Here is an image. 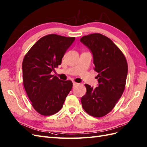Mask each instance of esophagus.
<instances>
[{
	"instance_id": "obj_1",
	"label": "esophagus",
	"mask_w": 147,
	"mask_h": 147,
	"mask_svg": "<svg viewBox=\"0 0 147 147\" xmlns=\"http://www.w3.org/2000/svg\"><path fill=\"white\" fill-rule=\"evenodd\" d=\"M78 83H76V82H74V81H73V86H76V85H78Z\"/></svg>"
}]
</instances>
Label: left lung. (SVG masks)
Wrapping results in <instances>:
<instances>
[{
	"instance_id": "obj_1",
	"label": "left lung",
	"mask_w": 147,
	"mask_h": 147,
	"mask_svg": "<svg viewBox=\"0 0 147 147\" xmlns=\"http://www.w3.org/2000/svg\"><path fill=\"white\" fill-rule=\"evenodd\" d=\"M80 41L93 54L94 69L98 73V86L85 84L86 93L81 104L87 113L102 117L110 113L125 88L128 64L124 54L108 37L99 33L82 37Z\"/></svg>"
}]
</instances>
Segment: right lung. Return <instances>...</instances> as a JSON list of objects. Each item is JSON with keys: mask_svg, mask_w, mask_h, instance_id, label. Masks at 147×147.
I'll list each match as a JSON object with an SVG mask.
<instances>
[{"mask_svg": "<svg viewBox=\"0 0 147 147\" xmlns=\"http://www.w3.org/2000/svg\"><path fill=\"white\" fill-rule=\"evenodd\" d=\"M75 37L49 34L34 44L24 57L22 80L32 106L39 114L49 116L62 108L72 89L71 81H62L51 74L61 65L62 58Z\"/></svg>", "mask_w": 147, "mask_h": 147, "instance_id": "right-lung-1", "label": "right lung"}]
</instances>
